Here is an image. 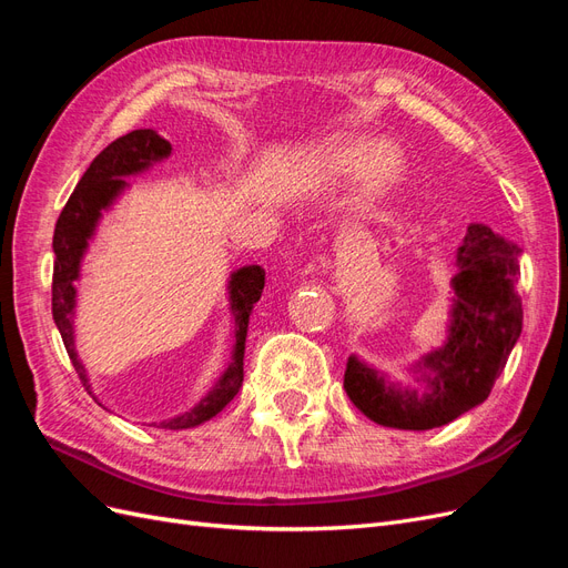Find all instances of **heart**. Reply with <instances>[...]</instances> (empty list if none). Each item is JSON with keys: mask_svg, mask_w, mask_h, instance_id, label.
Returning <instances> with one entry per match:
<instances>
[{"mask_svg": "<svg viewBox=\"0 0 568 568\" xmlns=\"http://www.w3.org/2000/svg\"><path fill=\"white\" fill-rule=\"evenodd\" d=\"M315 168L324 178H351L357 173L359 196L367 201L384 199L388 192L400 184L407 170L403 149L395 142L376 144L365 134H346L326 142Z\"/></svg>", "mask_w": 568, "mask_h": 568, "instance_id": "1", "label": "heart"}]
</instances>
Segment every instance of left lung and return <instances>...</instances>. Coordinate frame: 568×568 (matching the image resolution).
I'll use <instances>...</instances> for the list:
<instances>
[{
  "label": "left lung",
  "mask_w": 568,
  "mask_h": 568,
  "mask_svg": "<svg viewBox=\"0 0 568 568\" xmlns=\"http://www.w3.org/2000/svg\"><path fill=\"white\" fill-rule=\"evenodd\" d=\"M521 248L486 225H469L457 248L448 341L426 353L415 369L417 388L348 357L343 388L372 422L426 432L484 403L521 336L524 307L517 294Z\"/></svg>",
  "instance_id": "obj_1"
}]
</instances>
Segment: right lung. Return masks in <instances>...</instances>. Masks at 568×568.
Wrapping results in <instances>:
<instances>
[{
    "label": "right lung",
    "mask_w": 568,
    "mask_h": 568,
    "mask_svg": "<svg viewBox=\"0 0 568 568\" xmlns=\"http://www.w3.org/2000/svg\"><path fill=\"white\" fill-rule=\"evenodd\" d=\"M173 153L168 140L153 130H132L125 136H118L99 156L90 163L75 186V192L63 205L54 230V280H51V313L61 332L68 357L80 376L82 386L92 393L88 369L80 363L73 336V317H75V282L80 277L82 255L90 246V239L101 220V213L109 211L113 201L125 192V178L144 173L153 163L168 159ZM265 286V270L261 265H246L232 272L230 277V311L234 315V351L232 363L222 372L215 386L203 398L178 417L163 422H153L159 428H194L203 422L213 419L217 412L234 398L244 382V351H246V332L253 305L261 301Z\"/></svg>",
    "instance_id": "right-lung-1"
}]
</instances>
